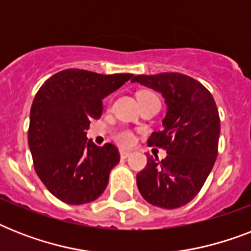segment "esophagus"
<instances>
[{"label":"esophagus","instance_id":"34e87169","mask_svg":"<svg viewBox=\"0 0 251 251\" xmlns=\"http://www.w3.org/2000/svg\"><path fill=\"white\" fill-rule=\"evenodd\" d=\"M120 155H121V159H127V157L131 155V152H130V151H126V150H121V151H120Z\"/></svg>","mask_w":251,"mask_h":251}]
</instances>
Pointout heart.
<instances>
[{"mask_svg":"<svg viewBox=\"0 0 251 251\" xmlns=\"http://www.w3.org/2000/svg\"><path fill=\"white\" fill-rule=\"evenodd\" d=\"M157 98L156 95L151 92V91H141L138 92V100H143V99H151ZM116 141L121 146H131L134 142V134L130 130H120L116 133Z\"/></svg>","mask_w":251,"mask_h":251,"instance_id":"1","label":"heart"}]
</instances>
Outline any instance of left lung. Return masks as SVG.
<instances>
[{"label":"left lung","instance_id":"1","mask_svg":"<svg viewBox=\"0 0 251 251\" xmlns=\"http://www.w3.org/2000/svg\"><path fill=\"white\" fill-rule=\"evenodd\" d=\"M133 83L163 95L167 104L161 129L149 145L167 150V157L147 155L137 175L142 197L152 206L173 210L189 203L202 189L218 156L220 118L210 91L179 73L135 75Z\"/></svg>","mask_w":251,"mask_h":251}]
</instances>
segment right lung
I'll return each instance as SVG.
<instances>
[{"label": "right lung", "mask_w": 251, "mask_h": 251, "mask_svg": "<svg viewBox=\"0 0 251 251\" xmlns=\"http://www.w3.org/2000/svg\"><path fill=\"white\" fill-rule=\"evenodd\" d=\"M130 78L133 74L68 69L37 91L29 113V151L41 182L62 202L84 204L105 190L120 152L112 143L96 146L86 131L91 120L101 116L102 99Z\"/></svg>", "instance_id": "add662e5"}]
</instances>
